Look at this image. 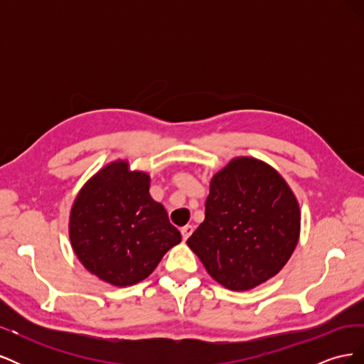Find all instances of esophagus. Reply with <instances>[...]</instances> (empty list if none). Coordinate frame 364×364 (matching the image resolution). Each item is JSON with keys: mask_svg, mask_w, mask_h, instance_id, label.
I'll return each instance as SVG.
<instances>
[{"mask_svg": "<svg viewBox=\"0 0 364 364\" xmlns=\"http://www.w3.org/2000/svg\"><path fill=\"white\" fill-rule=\"evenodd\" d=\"M193 230H194V226H193V225H186V226H183V228L181 229L182 238H183V240H188V238H190V235L193 234Z\"/></svg>", "mask_w": 364, "mask_h": 364, "instance_id": "1", "label": "esophagus"}]
</instances>
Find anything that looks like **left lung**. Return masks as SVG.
<instances>
[{"label": "left lung", "mask_w": 364, "mask_h": 364, "mask_svg": "<svg viewBox=\"0 0 364 364\" xmlns=\"http://www.w3.org/2000/svg\"><path fill=\"white\" fill-rule=\"evenodd\" d=\"M299 232L301 209L289 183L269 164L240 156L213 176L205 220L186 245L218 284L245 291L281 272Z\"/></svg>", "instance_id": "left-lung-1"}]
</instances>
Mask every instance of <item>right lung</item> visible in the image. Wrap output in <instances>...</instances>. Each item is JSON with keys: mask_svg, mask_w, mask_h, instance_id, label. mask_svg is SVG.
<instances>
[{"mask_svg": "<svg viewBox=\"0 0 364 364\" xmlns=\"http://www.w3.org/2000/svg\"><path fill=\"white\" fill-rule=\"evenodd\" d=\"M150 176L118 159L97 171L70 213L73 250L87 272L127 287L146 279L182 241L165 208L151 199Z\"/></svg>", "mask_w": 364, "mask_h": 364, "instance_id": "1", "label": "right lung"}]
</instances>
